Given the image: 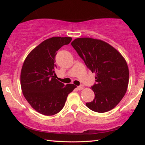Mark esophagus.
Masks as SVG:
<instances>
[{
	"label": "esophagus",
	"instance_id": "34e87169",
	"mask_svg": "<svg viewBox=\"0 0 145 145\" xmlns=\"http://www.w3.org/2000/svg\"><path fill=\"white\" fill-rule=\"evenodd\" d=\"M77 88L78 90H82V89H84V86L83 85H80V86H77Z\"/></svg>",
	"mask_w": 145,
	"mask_h": 145
}]
</instances>
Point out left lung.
I'll list each match as a JSON object with an SVG mask.
<instances>
[{
    "label": "left lung",
    "mask_w": 145,
    "mask_h": 145,
    "mask_svg": "<svg viewBox=\"0 0 145 145\" xmlns=\"http://www.w3.org/2000/svg\"><path fill=\"white\" fill-rule=\"evenodd\" d=\"M71 45L95 73V82L91 86L95 99L87 102L92 111L105 112L114 108L121 101L129 84V72L127 62L118 51L104 41L90 38L73 40Z\"/></svg>",
    "instance_id": "left-lung-1"
}]
</instances>
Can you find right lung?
Instances as JSON below:
<instances>
[{"label":"right lung","instance_id":"1","mask_svg":"<svg viewBox=\"0 0 145 145\" xmlns=\"http://www.w3.org/2000/svg\"><path fill=\"white\" fill-rule=\"evenodd\" d=\"M70 37H53L34 48L27 56L21 70L20 84L24 97L36 111L46 116L58 113L68 94L77 87L65 85L56 78V56Z\"/></svg>","mask_w":145,"mask_h":145}]
</instances>
